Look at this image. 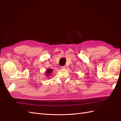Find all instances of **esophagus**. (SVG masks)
<instances>
[{"instance_id": "obj_1", "label": "esophagus", "mask_w": 121, "mask_h": 121, "mask_svg": "<svg viewBox=\"0 0 121 121\" xmlns=\"http://www.w3.org/2000/svg\"><path fill=\"white\" fill-rule=\"evenodd\" d=\"M61 68L62 69H65L66 68V66H61Z\"/></svg>"}]
</instances>
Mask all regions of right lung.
<instances>
[{"label":"right lung","mask_w":121,"mask_h":121,"mask_svg":"<svg viewBox=\"0 0 121 121\" xmlns=\"http://www.w3.org/2000/svg\"><path fill=\"white\" fill-rule=\"evenodd\" d=\"M52 69H48L46 70L45 72V75L47 77H49L51 76V74L52 72Z\"/></svg>","instance_id":"right-lung-1"}]
</instances>
